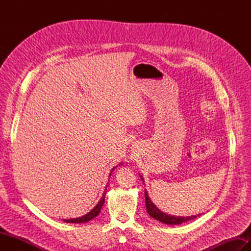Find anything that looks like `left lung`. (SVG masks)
I'll list each match as a JSON object with an SVG mask.
<instances>
[{
  "instance_id": "8db88e82",
  "label": "left lung",
  "mask_w": 251,
  "mask_h": 251,
  "mask_svg": "<svg viewBox=\"0 0 251 251\" xmlns=\"http://www.w3.org/2000/svg\"><path fill=\"white\" fill-rule=\"evenodd\" d=\"M140 178L142 179L141 176H140ZM144 196H146V206H147V210L149 212V215L151 218L158 220L159 222H162V223H165L168 225H178V224H182V223H184L186 221H189V220H193V219L197 218V216L175 217V216H171V215H166V214H164L163 211L159 209L156 206V205L153 203V201L150 199V197H149L147 191H144ZM198 216H200V215H198Z\"/></svg>"
}]
</instances>
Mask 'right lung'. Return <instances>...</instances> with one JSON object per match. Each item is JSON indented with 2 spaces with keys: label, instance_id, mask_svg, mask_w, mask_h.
Wrapping results in <instances>:
<instances>
[{
  "label": "right lung",
  "instance_id": "add662e5",
  "mask_svg": "<svg viewBox=\"0 0 251 251\" xmlns=\"http://www.w3.org/2000/svg\"><path fill=\"white\" fill-rule=\"evenodd\" d=\"M120 164H121V163H120ZM114 169H115V168H114ZM114 169L111 171L110 176H111L112 172L114 171ZM105 189H107V188H105ZM104 197H105V191H104V193H103V195H102V197H101V199L100 200V202H98V203L96 204V206H95L92 210L89 211L88 214H86L85 216H81V217H79V218L64 219V222H66V223H86V222L90 221V220L94 219L96 216L100 215V209H101L102 205H103V203H104Z\"/></svg>",
  "mask_w": 251,
  "mask_h": 251
}]
</instances>
